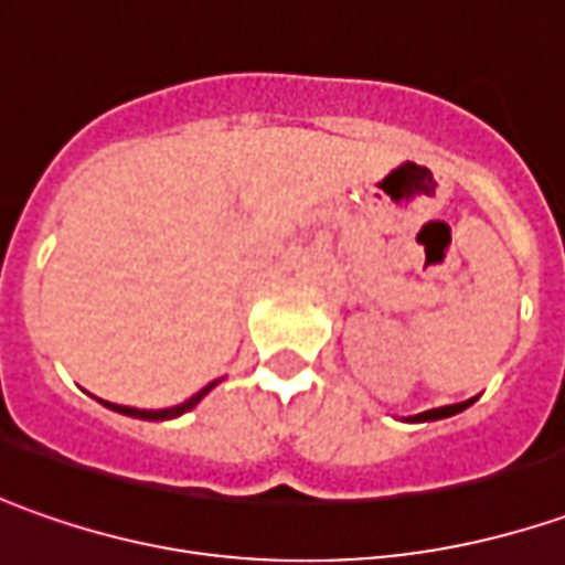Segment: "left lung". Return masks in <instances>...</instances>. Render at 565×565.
I'll return each mask as SVG.
<instances>
[{
  "mask_svg": "<svg viewBox=\"0 0 565 565\" xmlns=\"http://www.w3.org/2000/svg\"><path fill=\"white\" fill-rule=\"evenodd\" d=\"M469 403H457V406H440V409H428V413H422V416H416V422H428V418H447L454 416V413H462Z\"/></svg>",
  "mask_w": 565,
  "mask_h": 565,
  "instance_id": "1",
  "label": "left lung"
}]
</instances>
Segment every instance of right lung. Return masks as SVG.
<instances>
[{"instance_id":"1","label":"right lung","mask_w":565,"mask_h":565,"mask_svg":"<svg viewBox=\"0 0 565 565\" xmlns=\"http://www.w3.org/2000/svg\"><path fill=\"white\" fill-rule=\"evenodd\" d=\"M218 381H212V384H205L200 394H193V397L186 399V403H181V406H171V409H134V406H111V403H106V406H111V409H118V413H125V416H134V418H174L181 416V413H186V409H193L200 399L215 387Z\"/></svg>"}]
</instances>
